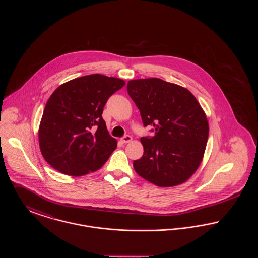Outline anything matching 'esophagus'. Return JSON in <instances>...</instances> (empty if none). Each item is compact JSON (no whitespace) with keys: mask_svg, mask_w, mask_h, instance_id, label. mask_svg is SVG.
<instances>
[{"mask_svg":"<svg viewBox=\"0 0 258 258\" xmlns=\"http://www.w3.org/2000/svg\"><path fill=\"white\" fill-rule=\"evenodd\" d=\"M132 140H133V137H132L131 135H123V137H122V139H121V141L123 142V144L128 143V142H131Z\"/></svg>","mask_w":258,"mask_h":258,"instance_id":"esophagus-1","label":"esophagus"}]
</instances>
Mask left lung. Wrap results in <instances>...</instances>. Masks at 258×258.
I'll list each match as a JSON object with an SVG mask.
<instances>
[{"instance_id": "left-lung-1", "label": "left lung", "mask_w": 258, "mask_h": 258, "mask_svg": "<svg viewBox=\"0 0 258 258\" xmlns=\"http://www.w3.org/2000/svg\"><path fill=\"white\" fill-rule=\"evenodd\" d=\"M126 89L144 126L155 133L140 138L144 153L134 161L135 171L159 186L184 183L198 168L208 140V121L197 98L160 78L131 80Z\"/></svg>"}]
</instances>
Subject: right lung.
Listing matches in <instances>:
<instances>
[{
  "mask_svg": "<svg viewBox=\"0 0 258 258\" xmlns=\"http://www.w3.org/2000/svg\"><path fill=\"white\" fill-rule=\"evenodd\" d=\"M124 81L101 74L73 79L51 95L40 121L38 140L50 165L66 175L99 169L117 147L102 119L103 107Z\"/></svg>",
  "mask_w": 258,
  "mask_h": 258,
  "instance_id": "1",
  "label": "right lung"
}]
</instances>
